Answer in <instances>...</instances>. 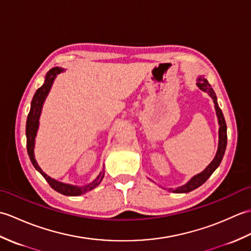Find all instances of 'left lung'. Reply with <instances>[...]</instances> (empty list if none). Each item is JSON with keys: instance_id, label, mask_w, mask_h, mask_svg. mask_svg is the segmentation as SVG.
<instances>
[{"instance_id": "left-lung-1", "label": "left lung", "mask_w": 251, "mask_h": 251, "mask_svg": "<svg viewBox=\"0 0 251 251\" xmlns=\"http://www.w3.org/2000/svg\"><path fill=\"white\" fill-rule=\"evenodd\" d=\"M197 86H199L202 92L207 93L208 95L210 96V97L214 99V103H215V108L217 111V116H218V120H219V125H220V128H219V147H218V151L216 156L214 158V161H212L209 165H208L207 168L204 170V172H201V174L194 176L193 178H192L188 183L182 185V186H179L176 190L173 189H169L170 191L175 192V193H188V192L193 191L195 189L199 188L202 183L206 182V180L210 177L212 175V173L215 172L217 169V167L219 166L223 155H225V152H226V142H227V135H226V120H225V116H223V113L221 109L219 108V105H218L217 102V97H216V94L214 92V89L210 86V84L208 83L207 79L204 76H200L197 78Z\"/></svg>"}]
</instances>
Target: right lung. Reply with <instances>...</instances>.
<instances>
[{"instance_id":"right-lung-1","label":"right lung","mask_w":251,"mask_h":251,"mask_svg":"<svg viewBox=\"0 0 251 251\" xmlns=\"http://www.w3.org/2000/svg\"><path fill=\"white\" fill-rule=\"evenodd\" d=\"M62 71H63V69H61V68H54V69H51V70H50V72L47 73V75H46L45 83L36 90L34 96H33V99H32V102H31L30 112L28 114V119H26V125H25L26 150H28L29 157L31 159L32 164H33V166L35 167L36 170H39L40 174L45 178V180L50 185V188H52L57 192H59V193L63 194V195L77 196V195L86 193V192L96 188V186H97L101 182V180H102L104 177L103 170L98 175V177L96 178L93 182H90L89 184H86L84 186H75V185H71V184H66V183L59 182V181H57L55 179H51L45 173H43V170H42L39 165H37L35 158H34V153H33L34 138L36 136L37 127H39V119H40L42 105H43L44 100L46 98L47 94H49V92H50L51 84H52V82H54L56 75L57 74L61 73Z\"/></svg>"}]
</instances>
